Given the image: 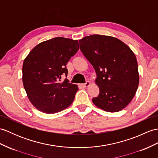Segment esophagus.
Masks as SVG:
<instances>
[{"instance_id":"1","label":"esophagus","mask_w":158,"mask_h":158,"mask_svg":"<svg viewBox=\"0 0 158 158\" xmlns=\"http://www.w3.org/2000/svg\"><path fill=\"white\" fill-rule=\"evenodd\" d=\"M89 85H90V82L89 81H87L85 83L82 84V86L84 87H87L89 86Z\"/></svg>"}]
</instances>
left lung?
Listing matches in <instances>:
<instances>
[{
	"instance_id": "1",
	"label": "left lung",
	"mask_w": 158,
	"mask_h": 158,
	"mask_svg": "<svg viewBox=\"0 0 158 158\" xmlns=\"http://www.w3.org/2000/svg\"><path fill=\"white\" fill-rule=\"evenodd\" d=\"M80 50L93 66L100 94L92 99L106 112L122 110L134 98L139 82L137 58L130 48L114 37L91 35L79 40Z\"/></svg>"
}]
</instances>
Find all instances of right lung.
Returning <instances> with one entry per match:
<instances>
[{"instance_id": "1", "label": "right lung", "mask_w": 158, "mask_h": 158, "mask_svg": "<svg viewBox=\"0 0 158 158\" xmlns=\"http://www.w3.org/2000/svg\"><path fill=\"white\" fill-rule=\"evenodd\" d=\"M79 48L77 40L62 37L40 43L24 59L22 80L31 103L40 112L54 114L70 106L78 86L61 80L68 61Z\"/></svg>"}]
</instances>
